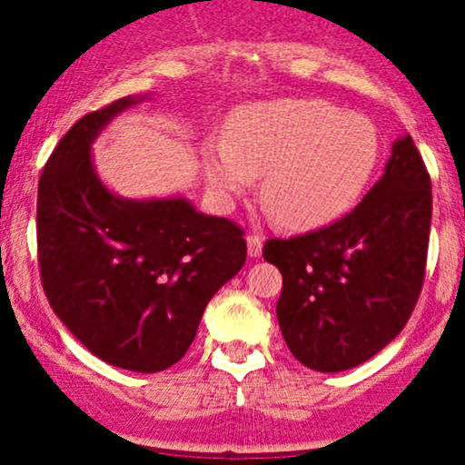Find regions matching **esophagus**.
<instances>
[{
    "mask_svg": "<svg viewBox=\"0 0 465 465\" xmlns=\"http://www.w3.org/2000/svg\"><path fill=\"white\" fill-rule=\"evenodd\" d=\"M247 251L251 258H260V255H262V238L247 236Z\"/></svg>",
    "mask_w": 465,
    "mask_h": 465,
    "instance_id": "34e87169",
    "label": "esophagus"
}]
</instances>
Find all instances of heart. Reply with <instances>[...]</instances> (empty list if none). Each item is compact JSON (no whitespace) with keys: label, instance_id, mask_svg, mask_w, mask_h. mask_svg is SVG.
I'll list each match as a JSON object with an SVG mask.
<instances>
[{"label":"heart","instance_id":"obj_1","mask_svg":"<svg viewBox=\"0 0 465 465\" xmlns=\"http://www.w3.org/2000/svg\"><path fill=\"white\" fill-rule=\"evenodd\" d=\"M378 162L367 117L325 100H271L244 106L232 137L210 135L203 170L212 196L229 207L264 174L262 199L280 225L314 229L359 201Z\"/></svg>","mask_w":465,"mask_h":465}]
</instances>
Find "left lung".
<instances>
[{"mask_svg":"<svg viewBox=\"0 0 465 465\" xmlns=\"http://www.w3.org/2000/svg\"><path fill=\"white\" fill-rule=\"evenodd\" d=\"M430 210V177L411 135H402L382 177L348 216L264 244V260L282 273L277 322L302 365L345 371L396 339L424 284Z\"/></svg>","mask_w":465,"mask_h":465,"instance_id":"1","label":"left lung"}]
</instances>
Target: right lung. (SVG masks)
<instances>
[{
  "label": "right lung",
  "instance_id": "obj_1",
  "mask_svg": "<svg viewBox=\"0 0 465 465\" xmlns=\"http://www.w3.org/2000/svg\"><path fill=\"white\" fill-rule=\"evenodd\" d=\"M126 95L80 117L47 159L36 201L41 282L56 317L114 367L154 373L183 359L203 311L242 269V229L185 196L124 199L103 183L92 146Z\"/></svg>",
  "mask_w": 465,
  "mask_h": 465
}]
</instances>
